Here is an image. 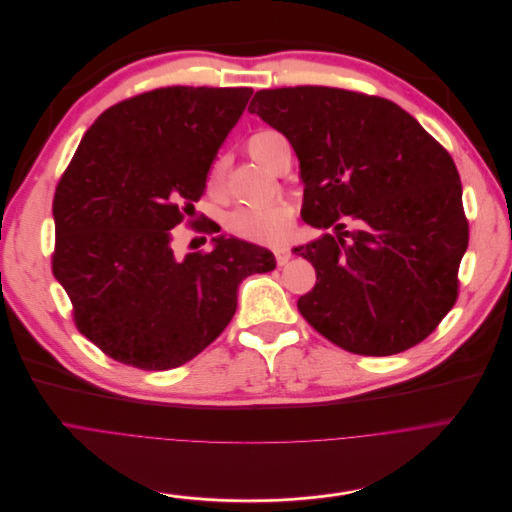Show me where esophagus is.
Returning <instances> with one entry per match:
<instances>
[{
	"instance_id": "obj_1",
	"label": "esophagus",
	"mask_w": 512,
	"mask_h": 512,
	"mask_svg": "<svg viewBox=\"0 0 512 512\" xmlns=\"http://www.w3.org/2000/svg\"><path fill=\"white\" fill-rule=\"evenodd\" d=\"M274 256H276V264H278V266H284V264L292 258V252H290L288 248H278V250L274 252Z\"/></svg>"
}]
</instances>
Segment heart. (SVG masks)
<instances>
[{"instance_id":"b5f03b06","label":"heart","mask_w":512,"mask_h":512,"mask_svg":"<svg viewBox=\"0 0 512 512\" xmlns=\"http://www.w3.org/2000/svg\"><path fill=\"white\" fill-rule=\"evenodd\" d=\"M280 135L276 131H260L248 139L250 155L270 169L272 145ZM224 181V163L222 159L214 163L210 171V189L220 191ZM294 224V210L286 201L268 203V206H244L230 214L226 226L230 234L246 242L262 246H280Z\"/></svg>"}]
</instances>
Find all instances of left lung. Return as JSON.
Listing matches in <instances>:
<instances>
[{"mask_svg": "<svg viewBox=\"0 0 512 512\" xmlns=\"http://www.w3.org/2000/svg\"><path fill=\"white\" fill-rule=\"evenodd\" d=\"M250 113L282 133L304 181L302 220L333 234L292 252L317 284L298 311L337 347L395 355L430 337L458 300L468 248L450 153L395 102L345 88L254 94ZM360 224L345 231L342 218Z\"/></svg>", "mask_w": 512, "mask_h": 512, "instance_id": "left-lung-1", "label": "left lung"}]
</instances>
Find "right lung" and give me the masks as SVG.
Here are the masks:
<instances>
[{
  "mask_svg": "<svg viewBox=\"0 0 512 512\" xmlns=\"http://www.w3.org/2000/svg\"><path fill=\"white\" fill-rule=\"evenodd\" d=\"M252 88L165 86L117 102L82 137L54 201L52 272L76 329L111 359L175 369L228 327L238 284L276 268L272 252L214 238L177 258L171 228L193 212ZM195 226V220H187ZM218 232L212 220L195 228Z\"/></svg>",
  "mask_w": 512,
  "mask_h": 512,
  "instance_id": "obj_1",
  "label": "right lung"
}]
</instances>
